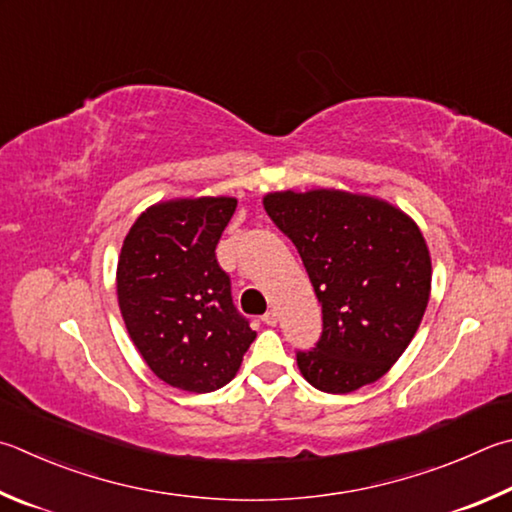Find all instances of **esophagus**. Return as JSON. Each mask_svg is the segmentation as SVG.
<instances>
[{
    "instance_id": "esophagus-1",
    "label": "esophagus",
    "mask_w": 512,
    "mask_h": 512,
    "mask_svg": "<svg viewBox=\"0 0 512 512\" xmlns=\"http://www.w3.org/2000/svg\"><path fill=\"white\" fill-rule=\"evenodd\" d=\"M262 320H264V324H268V327H275V324H277V311H275V309L266 311V313L262 315Z\"/></svg>"
}]
</instances>
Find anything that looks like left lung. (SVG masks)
<instances>
[{
	"label": "left lung",
	"mask_w": 512,
	"mask_h": 512,
	"mask_svg": "<svg viewBox=\"0 0 512 512\" xmlns=\"http://www.w3.org/2000/svg\"><path fill=\"white\" fill-rule=\"evenodd\" d=\"M264 208L293 241L322 306V336L297 367L327 394L376 383L410 345L430 300L421 230L392 203L342 190L271 192Z\"/></svg>",
	"instance_id": "1"
}]
</instances>
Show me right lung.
Masks as SVG:
<instances>
[{"mask_svg": "<svg viewBox=\"0 0 512 512\" xmlns=\"http://www.w3.org/2000/svg\"><path fill=\"white\" fill-rule=\"evenodd\" d=\"M237 199H174L147 208L118 257L129 338L163 383L206 394L230 383L257 333L232 304L215 248Z\"/></svg>", "mask_w": 512, "mask_h": 512, "instance_id": "add662e5", "label": "right lung"}]
</instances>
